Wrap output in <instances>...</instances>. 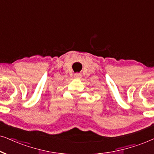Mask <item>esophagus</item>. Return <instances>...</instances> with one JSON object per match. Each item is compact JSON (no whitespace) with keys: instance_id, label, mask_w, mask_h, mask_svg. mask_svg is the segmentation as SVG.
I'll use <instances>...</instances> for the list:
<instances>
[{"instance_id":"obj_1","label":"esophagus","mask_w":154,"mask_h":154,"mask_svg":"<svg viewBox=\"0 0 154 154\" xmlns=\"http://www.w3.org/2000/svg\"><path fill=\"white\" fill-rule=\"evenodd\" d=\"M75 78H81L82 75L79 73H76L75 74Z\"/></svg>"}]
</instances>
